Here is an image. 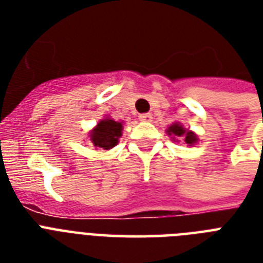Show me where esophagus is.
I'll return each instance as SVG.
<instances>
[{"instance_id": "obj_1", "label": "esophagus", "mask_w": 263, "mask_h": 263, "mask_svg": "<svg viewBox=\"0 0 263 263\" xmlns=\"http://www.w3.org/2000/svg\"><path fill=\"white\" fill-rule=\"evenodd\" d=\"M153 119V116L150 115V113H142V115H139V120L140 121H143V123H150Z\"/></svg>"}]
</instances>
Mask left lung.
<instances>
[{"instance_id":"obj_1","label":"left lung","mask_w":263,"mask_h":263,"mask_svg":"<svg viewBox=\"0 0 263 263\" xmlns=\"http://www.w3.org/2000/svg\"><path fill=\"white\" fill-rule=\"evenodd\" d=\"M168 132V135H171L175 140L179 142V139L184 140L188 146H192V144H195L198 142V136L194 134L192 131H188L183 125H180L179 123H173L171 127L166 129Z\"/></svg>"}]
</instances>
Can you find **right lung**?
Here are the masks:
<instances>
[{"mask_svg":"<svg viewBox=\"0 0 263 263\" xmlns=\"http://www.w3.org/2000/svg\"><path fill=\"white\" fill-rule=\"evenodd\" d=\"M123 132V123L115 121L110 117H105L90 131V140L95 147L102 150H110L119 143Z\"/></svg>","mask_w":263,"mask_h":263,"instance_id":"right-lung-1","label":"right lung"}]
</instances>
